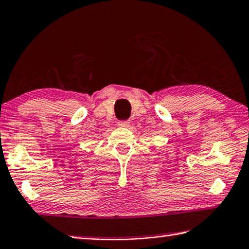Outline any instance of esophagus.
I'll return each mask as SVG.
<instances>
[{
    "mask_svg": "<svg viewBox=\"0 0 249 249\" xmlns=\"http://www.w3.org/2000/svg\"><path fill=\"white\" fill-rule=\"evenodd\" d=\"M130 124V121L129 120H120L118 121V125H120V127H129Z\"/></svg>",
    "mask_w": 249,
    "mask_h": 249,
    "instance_id": "obj_1",
    "label": "esophagus"
}]
</instances>
